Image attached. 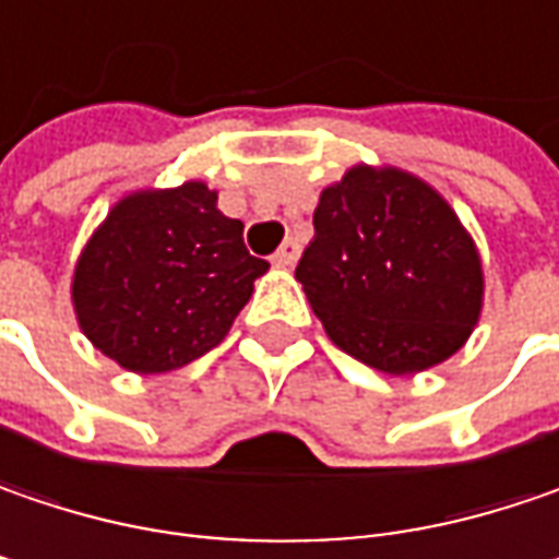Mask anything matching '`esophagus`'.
Segmentation results:
<instances>
[{
	"label": "esophagus",
	"mask_w": 559,
	"mask_h": 559,
	"mask_svg": "<svg viewBox=\"0 0 559 559\" xmlns=\"http://www.w3.org/2000/svg\"><path fill=\"white\" fill-rule=\"evenodd\" d=\"M297 259H300V243H297V240H284V243L278 247V252L272 255V262L281 265V269H290Z\"/></svg>",
	"instance_id": "1"
}]
</instances>
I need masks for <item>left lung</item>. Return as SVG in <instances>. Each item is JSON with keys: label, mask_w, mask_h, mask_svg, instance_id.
Segmentation results:
<instances>
[{"label": "left lung", "mask_w": 559, "mask_h": 559, "mask_svg": "<svg viewBox=\"0 0 559 559\" xmlns=\"http://www.w3.org/2000/svg\"><path fill=\"white\" fill-rule=\"evenodd\" d=\"M297 281L329 338L405 377L468 342L484 304L475 240L443 195L399 167H350L322 189Z\"/></svg>", "instance_id": "1"}]
</instances>
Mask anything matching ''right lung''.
<instances>
[{
  "label": "right lung",
  "instance_id": "add662e5",
  "mask_svg": "<svg viewBox=\"0 0 559 559\" xmlns=\"http://www.w3.org/2000/svg\"><path fill=\"white\" fill-rule=\"evenodd\" d=\"M269 272L205 182L116 202L79 255L72 304L91 345L132 373H167L224 342Z\"/></svg>",
  "mask_w": 559,
  "mask_h": 559
}]
</instances>
